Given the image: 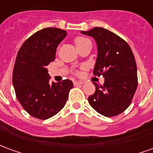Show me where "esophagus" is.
Here are the masks:
<instances>
[{
    "label": "esophagus",
    "mask_w": 153,
    "mask_h": 153,
    "mask_svg": "<svg viewBox=\"0 0 153 153\" xmlns=\"http://www.w3.org/2000/svg\"><path fill=\"white\" fill-rule=\"evenodd\" d=\"M74 85H82V84H83V82H81V81H74Z\"/></svg>",
    "instance_id": "34e87169"
}]
</instances>
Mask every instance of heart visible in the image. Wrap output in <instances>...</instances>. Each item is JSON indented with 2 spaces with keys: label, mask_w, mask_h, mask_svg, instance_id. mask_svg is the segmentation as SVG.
I'll use <instances>...</instances> for the list:
<instances>
[{
  "label": "heart",
  "mask_w": 153,
  "mask_h": 153,
  "mask_svg": "<svg viewBox=\"0 0 153 153\" xmlns=\"http://www.w3.org/2000/svg\"><path fill=\"white\" fill-rule=\"evenodd\" d=\"M88 38H83V37H78L74 39V43L76 45V47L78 46H79L81 44H83V42H85L86 41H88Z\"/></svg>",
  "instance_id": "obj_1"
}]
</instances>
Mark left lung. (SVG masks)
<instances>
[{"mask_svg": "<svg viewBox=\"0 0 153 153\" xmlns=\"http://www.w3.org/2000/svg\"><path fill=\"white\" fill-rule=\"evenodd\" d=\"M83 34L93 37L97 45L93 74L105 78L103 85L93 83L96 91L88 102L106 117L120 114L128 108L138 86L137 65L128 44L106 28L97 27Z\"/></svg>", "mask_w": 153, "mask_h": 153, "instance_id": "1", "label": "left lung"}]
</instances>
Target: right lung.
Here are the masks:
<instances>
[{
	"label": "right lung",
	"mask_w": 153,
	"mask_h": 153,
	"mask_svg": "<svg viewBox=\"0 0 153 153\" xmlns=\"http://www.w3.org/2000/svg\"><path fill=\"white\" fill-rule=\"evenodd\" d=\"M67 33L57 28L36 32L19 50L13 70V86L23 108L32 116L47 120L63 108L73 82L49 83L47 66L56 58L58 45Z\"/></svg>",
	"instance_id": "right-lung-1"
}]
</instances>
